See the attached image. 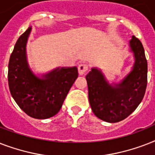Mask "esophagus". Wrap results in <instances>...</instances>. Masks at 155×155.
Instances as JSON below:
<instances>
[{
    "label": "esophagus",
    "instance_id": "34e87169",
    "mask_svg": "<svg viewBox=\"0 0 155 155\" xmlns=\"http://www.w3.org/2000/svg\"><path fill=\"white\" fill-rule=\"evenodd\" d=\"M87 69H88V68H87V66L86 65V64H80V65H79V67H78L79 74H80V75H83L86 71H87Z\"/></svg>",
    "mask_w": 155,
    "mask_h": 155
}]
</instances>
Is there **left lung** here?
I'll list each match as a JSON object with an SVG mask.
<instances>
[{"mask_svg":"<svg viewBox=\"0 0 155 155\" xmlns=\"http://www.w3.org/2000/svg\"><path fill=\"white\" fill-rule=\"evenodd\" d=\"M129 45L134 63L130 72L120 82L110 84L97 68H92L86 75L92 112L106 122L115 123L125 119L139 105L146 92L147 61L144 48L134 36Z\"/></svg>","mask_w":155,"mask_h":155,"instance_id":"obj_1","label":"left lung"}]
</instances>
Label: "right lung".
Returning a JSON list of instances; mask_svg holds the SVG:
<instances>
[{
  "mask_svg": "<svg viewBox=\"0 0 155 155\" xmlns=\"http://www.w3.org/2000/svg\"><path fill=\"white\" fill-rule=\"evenodd\" d=\"M32 28H28L16 42L8 62V81L12 97L21 109L35 119L54 116L78 77L76 67L56 68L41 76L30 68L26 44Z\"/></svg>",
  "mask_w": 155,
  "mask_h": 155,
  "instance_id": "add662e5",
  "label": "right lung"
}]
</instances>
